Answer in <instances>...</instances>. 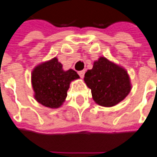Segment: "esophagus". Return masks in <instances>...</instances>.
<instances>
[{"instance_id":"1","label":"esophagus","mask_w":157,"mask_h":157,"mask_svg":"<svg viewBox=\"0 0 157 157\" xmlns=\"http://www.w3.org/2000/svg\"><path fill=\"white\" fill-rule=\"evenodd\" d=\"M78 74L81 78H83V77H84V75H85V71H80L78 72Z\"/></svg>"}]
</instances>
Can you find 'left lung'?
Segmentation results:
<instances>
[{
    "instance_id": "left-lung-1",
    "label": "left lung",
    "mask_w": 157,
    "mask_h": 157,
    "mask_svg": "<svg viewBox=\"0 0 157 157\" xmlns=\"http://www.w3.org/2000/svg\"><path fill=\"white\" fill-rule=\"evenodd\" d=\"M84 81L94 101L105 107L117 105L131 90L127 71L103 57L94 62L92 70L86 71Z\"/></svg>"
}]
</instances>
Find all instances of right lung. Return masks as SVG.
I'll use <instances>...</instances> for the list:
<instances>
[{"label": "right lung", "instance_id": "right-lung-1", "mask_svg": "<svg viewBox=\"0 0 157 157\" xmlns=\"http://www.w3.org/2000/svg\"><path fill=\"white\" fill-rule=\"evenodd\" d=\"M31 78L37 101L49 108H58L67 96L71 82L79 75L73 70L63 71L62 64L54 58L36 67Z\"/></svg>", "mask_w": 157, "mask_h": 157}]
</instances>
